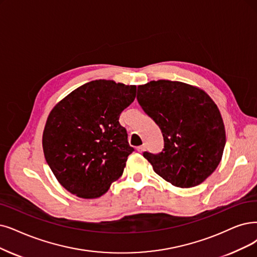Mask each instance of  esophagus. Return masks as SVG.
Wrapping results in <instances>:
<instances>
[{
	"instance_id": "1",
	"label": "esophagus",
	"mask_w": 257,
	"mask_h": 257,
	"mask_svg": "<svg viewBox=\"0 0 257 257\" xmlns=\"http://www.w3.org/2000/svg\"><path fill=\"white\" fill-rule=\"evenodd\" d=\"M145 150H146V147H145V146H140V147H138V148H137V151H138L139 153L145 152Z\"/></svg>"
}]
</instances>
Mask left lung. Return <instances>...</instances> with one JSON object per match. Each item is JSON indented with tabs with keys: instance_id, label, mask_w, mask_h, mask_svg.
Returning <instances> with one entry per match:
<instances>
[{
	"instance_id": "8db88e82",
	"label": "left lung",
	"mask_w": 257,
	"mask_h": 257,
	"mask_svg": "<svg viewBox=\"0 0 257 257\" xmlns=\"http://www.w3.org/2000/svg\"><path fill=\"white\" fill-rule=\"evenodd\" d=\"M137 100L160 127L164 148L143 153L153 170L178 188L196 187L216 170L225 145L220 111L206 91L179 81L138 86Z\"/></svg>"
}]
</instances>
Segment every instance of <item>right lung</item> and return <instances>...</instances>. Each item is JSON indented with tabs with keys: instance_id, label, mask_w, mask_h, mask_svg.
<instances>
[{
	"instance_id": "obj_1",
	"label": "right lung",
	"mask_w": 257,
	"mask_h": 257,
	"mask_svg": "<svg viewBox=\"0 0 257 257\" xmlns=\"http://www.w3.org/2000/svg\"><path fill=\"white\" fill-rule=\"evenodd\" d=\"M135 97L136 85L95 80L51 109L43 132V152L57 180L69 193L98 198L122 175L134 149L119 117Z\"/></svg>"
}]
</instances>
